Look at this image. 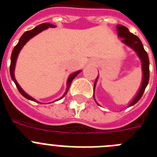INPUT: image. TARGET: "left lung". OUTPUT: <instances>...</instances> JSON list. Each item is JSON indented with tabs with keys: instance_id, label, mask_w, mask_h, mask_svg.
Wrapping results in <instances>:
<instances>
[{
	"instance_id": "left-lung-1",
	"label": "left lung",
	"mask_w": 157,
	"mask_h": 157,
	"mask_svg": "<svg viewBox=\"0 0 157 157\" xmlns=\"http://www.w3.org/2000/svg\"><path fill=\"white\" fill-rule=\"evenodd\" d=\"M117 34L119 37H122V42L128 45L129 47L132 48L137 54L138 55L139 58L141 59V63H142V71H143V80H142V83H141V86L140 88L139 91H138V94L136 96L134 99L133 100L132 102L130 104V106L135 105L143 95L145 90L146 88L148 83H149V59L148 54H147L146 51L144 49L143 45L141 43V40L138 38L136 35L134 34L130 33L128 29L124 26L122 25H117ZM157 73V71H156ZM98 79V78H97ZM96 79V81H97ZM96 82L94 83V88H95Z\"/></svg>"
}]
</instances>
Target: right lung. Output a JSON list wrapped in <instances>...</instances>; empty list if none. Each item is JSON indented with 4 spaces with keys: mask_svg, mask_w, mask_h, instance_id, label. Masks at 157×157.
Segmentation results:
<instances>
[{
    "mask_svg": "<svg viewBox=\"0 0 157 157\" xmlns=\"http://www.w3.org/2000/svg\"><path fill=\"white\" fill-rule=\"evenodd\" d=\"M48 27H56V26L53 24H51V23H41V24L37 26L35 28L32 29V30H28V31L25 32L24 34L21 36V37L19 38V42H18L17 45L14 47L13 51H12V56H11L10 75H11V77H12V79L13 80L14 82H15V84H16V87H17L19 92L20 93V94H21L24 97V98H26L27 99L30 100V101H36L34 98H32L30 96H29L28 94H26V93H25L24 91L22 90L21 87L19 86V85L18 84L17 82H16V78H15V76H14V70H15V66H16V59H17V56H18V55H19V52H20V50H21V48H23V45H24L27 42V41H28V40H30L31 37H33L34 36H35L36 34H37L38 33L41 32L42 30L48 28ZM80 72H81V71H78L75 72V73H73V74H71L70 76H69L68 79H67V90L61 98H63V97L66 95V94L67 93V91H68L69 88H70V86H71V82L73 81V79H74L79 74ZM61 98H60V99H61Z\"/></svg>",
    "mask_w": 157,
    "mask_h": 157,
    "instance_id": "1",
    "label": "right lung"
}]
</instances>
